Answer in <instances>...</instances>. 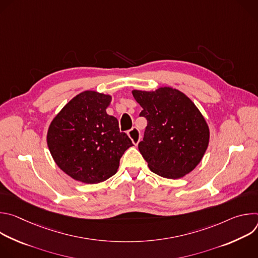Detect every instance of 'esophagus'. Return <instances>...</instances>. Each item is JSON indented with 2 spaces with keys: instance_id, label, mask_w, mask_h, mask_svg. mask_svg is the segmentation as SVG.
I'll return each instance as SVG.
<instances>
[{
  "instance_id": "1",
  "label": "esophagus",
  "mask_w": 258,
  "mask_h": 258,
  "mask_svg": "<svg viewBox=\"0 0 258 258\" xmlns=\"http://www.w3.org/2000/svg\"><path fill=\"white\" fill-rule=\"evenodd\" d=\"M127 135H128V137L131 138L132 142H133L135 145H138V143H139L140 140H141V133H140V131H139L137 127H133L132 130H130V131L127 132Z\"/></svg>"
}]
</instances>
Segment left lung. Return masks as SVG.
<instances>
[{
    "label": "left lung",
    "instance_id": "1",
    "mask_svg": "<svg viewBox=\"0 0 258 258\" xmlns=\"http://www.w3.org/2000/svg\"><path fill=\"white\" fill-rule=\"evenodd\" d=\"M147 119L140 153L156 174L179 178L201 161L209 142L208 125L195 104L181 92L160 88L133 91Z\"/></svg>",
    "mask_w": 258,
    "mask_h": 258
}]
</instances>
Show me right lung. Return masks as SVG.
<instances>
[{
    "label": "right lung",
    "mask_w": 258,
    "mask_h": 258,
    "mask_svg": "<svg viewBox=\"0 0 258 258\" xmlns=\"http://www.w3.org/2000/svg\"><path fill=\"white\" fill-rule=\"evenodd\" d=\"M111 97L86 91L69 101L50 124L47 142L57 165L69 176L97 183L116 173L133 146L118 120L106 113Z\"/></svg>",
    "instance_id": "right-lung-1"
}]
</instances>
